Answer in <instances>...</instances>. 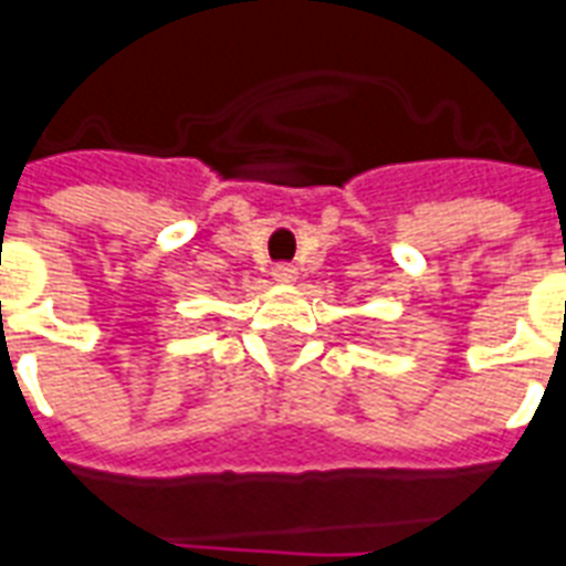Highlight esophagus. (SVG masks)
Segmentation results:
<instances>
[{"label": "esophagus", "mask_w": 566, "mask_h": 566, "mask_svg": "<svg viewBox=\"0 0 566 566\" xmlns=\"http://www.w3.org/2000/svg\"><path fill=\"white\" fill-rule=\"evenodd\" d=\"M273 279H275V282H282V284L296 282V266H293V264H275L273 266Z\"/></svg>", "instance_id": "34e87169"}]
</instances>
